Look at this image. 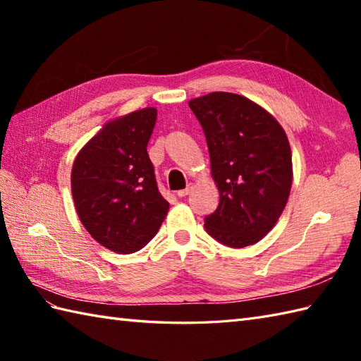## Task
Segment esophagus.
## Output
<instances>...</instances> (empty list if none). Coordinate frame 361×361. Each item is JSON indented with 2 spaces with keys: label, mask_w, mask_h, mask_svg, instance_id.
<instances>
[{
  "label": "esophagus",
  "mask_w": 361,
  "mask_h": 361,
  "mask_svg": "<svg viewBox=\"0 0 361 361\" xmlns=\"http://www.w3.org/2000/svg\"><path fill=\"white\" fill-rule=\"evenodd\" d=\"M190 190H192V186H188L186 189H181V190H178V192H176V195H178L180 198H183V197L189 195V194H190Z\"/></svg>",
  "instance_id": "obj_1"
}]
</instances>
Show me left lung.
Instances as JSON below:
<instances>
[{
	"instance_id": "8db88e82",
	"label": "left lung",
	"mask_w": 361,
	"mask_h": 361,
	"mask_svg": "<svg viewBox=\"0 0 361 361\" xmlns=\"http://www.w3.org/2000/svg\"><path fill=\"white\" fill-rule=\"evenodd\" d=\"M206 136L220 203L204 219L214 239L231 248L257 243L288 202L293 166L288 137L248 97L216 91L189 101Z\"/></svg>"
}]
</instances>
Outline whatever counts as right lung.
<instances>
[{"label": "right lung", "instance_id": "obj_1", "mask_svg": "<svg viewBox=\"0 0 361 361\" xmlns=\"http://www.w3.org/2000/svg\"><path fill=\"white\" fill-rule=\"evenodd\" d=\"M155 122L153 106L109 121L73 164L71 190L82 225L118 255L144 248L169 211L147 153Z\"/></svg>", "mask_w": 361, "mask_h": 361}]
</instances>
